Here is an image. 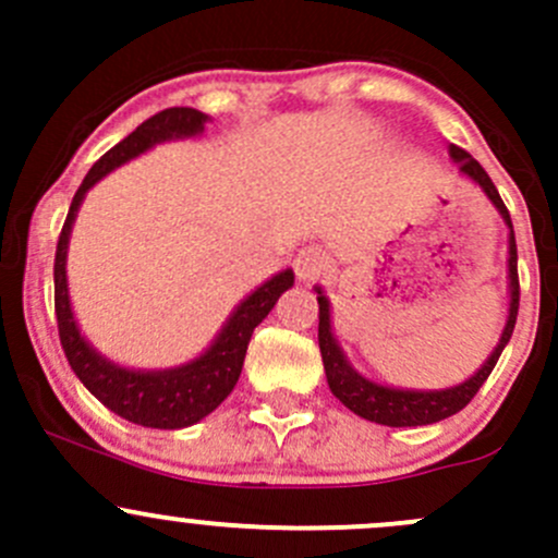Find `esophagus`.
Returning <instances> with one entry per match:
<instances>
[{
	"mask_svg": "<svg viewBox=\"0 0 558 558\" xmlns=\"http://www.w3.org/2000/svg\"><path fill=\"white\" fill-rule=\"evenodd\" d=\"M326 267H329V256H326L320 247H305V251L296 253L294 258V269H296V278L305 280V283H311V280H318L320 275L326 272Z\"/></svg>",
	"mask_w": 558,
	"mask_h": 558,
	"instance_id": "1",
	"label": "esophagus"
}]
</instances>
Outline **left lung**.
<instances>
[{
  "instance_id": "left-lung-1",
  "label": "left lung",
  "mask_w": 558,
  "mask_h": 558,
  "mask_svg": "<svg viewBox=\"0 0 558 558\" xmlns=\"http://www.w3.org/2000/svg\"><path fill=\"white\" fill-rule=\"evenodd\" d=\"M451 159L459 165V172L464 178H470L472 183L481 185L486 191V196L492 199V205L497 207L502 221L508 223L510 240H508V278H510V307H508V324H505L502 337H499L497 348L492 351V356L483 362V367L477 369L472 378H466L464 384L440 388V391H413V388H391L380 386L375 380L364 378L356 369L348 364L345 353L337 345L335 331H331V311L329 300L324 296L320 286H315V294H318V345H320V359H324L326 369V384H329L331 393L345 404L348 410H353L362 418L375 421V424L384 426H426L437 424V421L448 418V415L459 413L461 408L472 402L481 386L486 384V378L492 375L494 364L502 356L505 345L510 342V335L515 329V315H519V251H515V234H513V221H510V213L505 207L502 196H499L497 185L492 183L486 170L466 154L459 145H451Z\"/></svg>"
}]
</instances>
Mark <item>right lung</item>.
<instances>
[{
  "mask_svg": "<svg viewBox=\"0 0 558 558\" xmlns=\"http://www.w3.org/2000/svg\"><path fill=\"white\" fill-rule=\"evenodd\" d=\"M207 116L194 107H170V110L156 112L145 123H140L129 137H123L116 148H110L97 165L83 178L81 189L72 196L70 213L61 227L59 245H56L53 264V286H56V324H59L61 348L66 353V362L75 369L81 384L121 418L132 424L150 426V429H183L196 424L205 415H210L223 399L238 386L243 373L247 342L253 329L267 318L275 302L283 291L294 286V272L272 275L267 283L258 286L253 294H247L238 305V311L229 315L223 329L213 340L202 356L194 362L180 364L172 369H129L118 367L102 353L94 351L92 342L77 329L75 313L70 305V291H66V247H70V232L75 223L81 202L94 183L112 172L116 167L126 165L134 156L145 154L154 145L167 140L196 137L205 132Z\"/></svg>",
  "mask_w": 558,
  "mask_h": 558,
  "instance_id": "obj_1",
  "label": "right lung"
}]
</instances>
